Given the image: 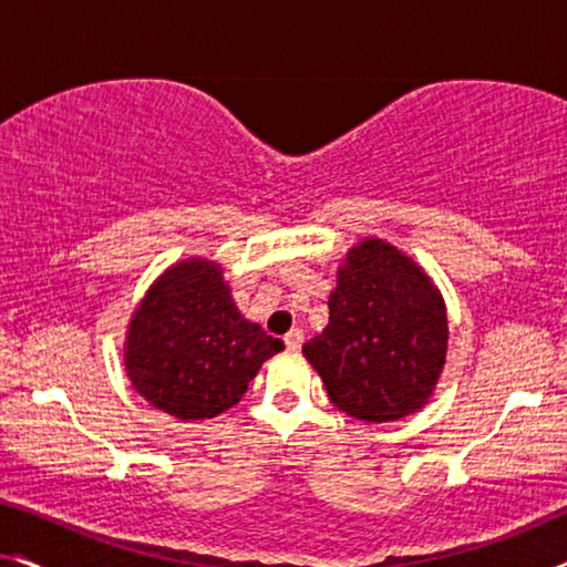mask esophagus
<instances>
[{
	"label": "esophagus",
	"mask_w": 567,
	"mask_h": 567,
	"mask_svg": "<svg viewBox=\"0 0 567 567\" xmlns=\"http://www.w3.org/2000/svg\"><path fill=\"white\" fill-rule=\"evenodd\" d=\"M284 343H286V348H289V351H299L301 343H305V332H301L299 328L289 330V332H286Z\"/></svg>",
	"instance_id": "obj_1"
}]
</instances>
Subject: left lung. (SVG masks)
Listing matches in <instances>:
<instances>
[{"instance_id":"1","label":"left lung","mask_w":567,"mask_h":567,"mask_svg":"<svg viewBox=\"0 0 567 567\" xmlns=\"http://www.w3.org/2000/svg\"><path fill=\"white\" fill-rule=\"evenodd\" d=\"M330 322L301 353L338 410L386 423L429 402L446 361V309L429 276L382 239L351 247Z\"/></svg>"}]
</instances>
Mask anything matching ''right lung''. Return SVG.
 <instances>
[{
    "instance_id": "1",
    "label": "right lung",
    "mask_w": 567,
    "mask_h": 567,
    "mask_svg": "<svg viewBox=\"0 0 567 567\" xmlns=\"http://www.w3.org/2000/svg\"><path fill=\"white\" fill-rule=\"evenodd\" d=\"M284 340L247 322L208 260L177 262L134 312L126 371L150 405L181 421H204L237 405L262 361Z\"/></svg>"
}]
</instances>
